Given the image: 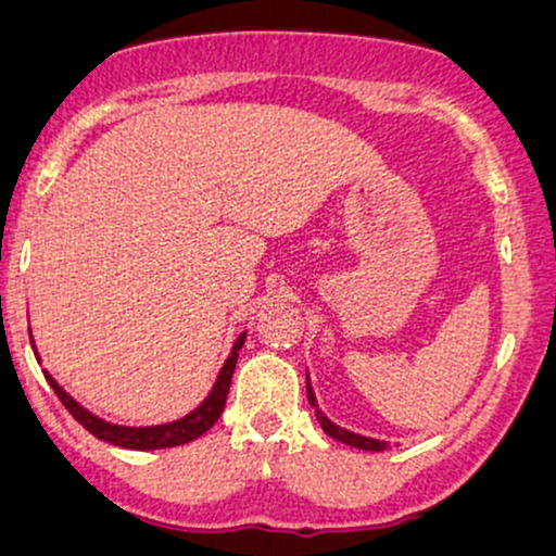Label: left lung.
<instances>
[{"label":"left lung","mask_w":556,"mask_h":556,"mask_svg":"<svg viewBox=\"0 0 556 556\" xmlns=\"http://www.w3.org/2000/svg\"><path fill=\"white\" fill-rule=\"evenodd\" d=\"M306 396H309V404H312V407L317 409V396H314V392H312V383H309V379H306ZM317 420H319L321 430H325L327 435L334 438V441H340V443L353 445V448H361V451H383V448H387V443H383V441H374V438H363V435H355V433H351V430H345V428H338V425L327 420V417L321 415L319 409H317Z\"/></svg>","instance_id":"1"}]
</instances>
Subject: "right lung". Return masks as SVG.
Returning a JSON list of instances; mask_svg holds the SVG:
<instances>
[{
	"label": "right lung",
	"instance_id": "add662e5",
	"mask_svg": "<svg viewBox=\"0 0 556 556\" xmlns=\"http://www.w3.org/2000/svg\"><path fill=\"white\" fill-rule=\"evenodd\" d=\"M242 345H244V334H239L235 348H231V355L226 358L222 374H218L214 389H211V394L205 396V402L201 404V407L193 409L190 415H185L182 420H175L167 425H154V428H123V425L100 420V417L87 413L81 404L74 402L72 396H68L64 389H61L59 383L51 379V376H48L46 371L43 374H46V381L51 383L53 392H56L61 404H64L68 413H72L74 420H77L85 430H89L94 438H100V441L121 445V448H134V451L173 448V445H182V443L195 441V438H201L205 430H208L211 425L222 417L226 394H229L231 374H235V366H237V351Z\"/></svg>",
	"mask_w": 556,
	"mask_h": 556
}]
</instances>
